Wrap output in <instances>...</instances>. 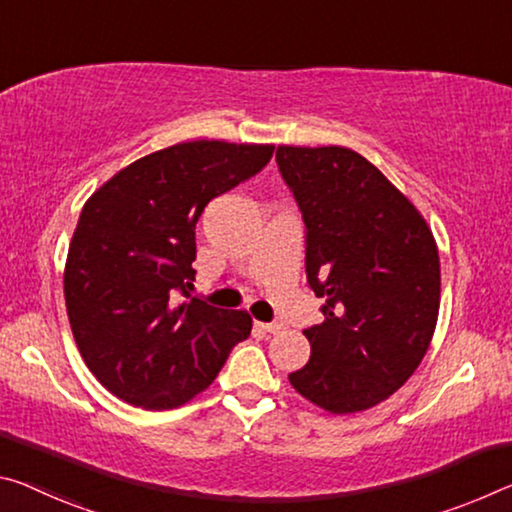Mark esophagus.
<instances>
[{
	"mask_svg": "<svg viewBox=\"0 0 512 512\" xmlns=\"http://www.w3.org/2000/svg\"><path fill=\"white\" fill-rule=\"evenodd\" d=\"M257 326L262 328L264 332H273V335H275V332L282 330V323H275V321H271V323H257Z\"/></svg>",
	"mask_w": 512,
	"mask_h": 512,
	"instance_id": "34e87169",
	"label": "esophagus"
}]
</instances>
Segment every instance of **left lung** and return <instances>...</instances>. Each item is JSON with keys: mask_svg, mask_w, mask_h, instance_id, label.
<instances>
[{"mask_svg": "<svg viewBox=\"0 0 512 512\" xmlns=\"http://www.w3.org/2000/svg\"><path fill=\"white\" fill-rule=\"evenodd\" d=\"M275 161L303 214L307 285L326 298V319L303 330L310 362L289 383L332 415L367 410L415 373L433 339V232L358 152L280 145Z\"/></svg>", "mask_w": 512, "mask_h": 512, "instance_id": "1", "label": "left lung"}]
</instances>
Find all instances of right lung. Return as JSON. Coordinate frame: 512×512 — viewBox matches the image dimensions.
<instances>
[{
  "label": "right lung",
  "mask_w": 512,
  "mask_h": 512,
  "mask_svg": "<svg viewBox=\"0 0 512 512\" xmlns=\"http://www.w3.org/2000/svg\"><path fill=\"white\" fill-rule=\"evenodd\" d=\"M273 145L177 143L113 175L81 209L63 294L93 376L145 410L214 383L253 319L193 298L196 223L209 200L257 175Z\"/></svg>",
  "instance_id": "1"
}]
</instances>
